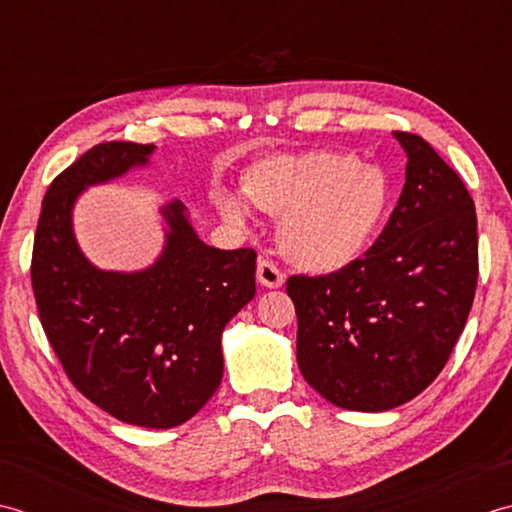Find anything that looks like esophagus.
<instances>
[{
    "mask_svg": "<svg viewBox=\"0 0 512 512\" xmlns=\"http://www.w3.org/2000/svg\"><path fill=\"white\" fill-rule=\"evenodd\" d=\"M256 278H258V283L263 285V287H267V289H278V287H283V283H285V274H283V271H280V269H278L274 263H271V260H267V258H260V260H258Z\"/></svg>",
    "mask_w": 512,
    "mask_h": 512,
    "instance_id": "1",
    "label": "esophagus"
}]
</instances>
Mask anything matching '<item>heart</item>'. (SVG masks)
Wrapping results in <instances>:
<instances>
[{
	"mask_svg": "<svg viewBox=\"0 0 512 512\" xmlns=\"http://www.w3.org/2000/svg\"><path fill=\"white\" fill-rule=\"evenodd\" d=\"M243 192L260 212L280 218L287 258L316 274L340 271L367 254L393 203L387 172L327 150L260 159L245 170ZM214 203L234 227L252 221L241 194L216 190Z\"/></svg>",
	"mask_w": 512,
	"mask_h": 512,
	"instance_id": "obj_1",
	"label": "heart"
}]
</instances>
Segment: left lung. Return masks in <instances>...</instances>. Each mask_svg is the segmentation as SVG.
Listing matches in <instances>:
<instances>
[{"instance_id":"8db88e82","label":"left lung","mask_w":512,"mask_h":512,"mask_svg":"<svg viewBox=\"0 0 512 512\" xmlns=\"http://www.w3.org/2000/svg\"><path fill=\"white\" fill-rule=\"evenodd\" d=\"M406 183L378 241L327 276H291L302 378L340 409L380 413L420 395L464 331L477 287L471 194L429 143L393 132Z\"/></svg>"}]
</instances>
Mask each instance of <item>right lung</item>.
Instances as JSON below:
<instances>
[{"mask_svg": "<svg viewBox=\"0 0 512 512\" xmlns=\"http://www.w3.org/2000/svg\"><path fill=\"white\" fill-rule=\"evenodd\" d=\"M154 150L99 143L50 183L30 280L41 327L70 382L125 424L172 429L201 411L221 384V336L256 294V252L205 245L185 205L172 201L161 207L165 247L150 267L92 265L72 229L79 194L143 168Z\"/></svg>", "mask_w": 512, "mask_h": 512, "instance_id": "1", "label": "right lung"}]
</instances>
